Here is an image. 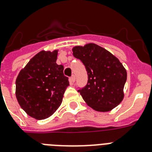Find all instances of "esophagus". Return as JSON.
Masks as SVG:
<instances>
[{"instance_id": "34e87169", "label": "esophagus", "mask_w": 152, "mask_h": 152, "mask_svg": "<svg viewBox=\"0 0 152 152\" xmlns=\"http://www.w3.org/2000/svg\"><path fill=\"white\" fill-rule=\"evenodd\" d=\"M75 75H72V76H71V78H70V81H71V83H74V81H75Z\"/></svg>"}]
</instances>
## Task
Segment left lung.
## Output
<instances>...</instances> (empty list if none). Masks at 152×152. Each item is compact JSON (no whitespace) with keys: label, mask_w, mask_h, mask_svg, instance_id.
<instances>
[{"label":"left lung","mask_w":152,"mask_h":152,"mask_svg":"<svg viewBox=\"0 0 152 152\" xmlns=\"http://www.w3.org/2000/svg\"><path fill=\"white\" fill-rule=\"evenodd\" d=\"M74 57L80 59L87 72V83L78 87L83 99L97 111H109L124 98L127 72L118 58L95 44L72 48Z\"/></svg>","instance_id":"1"}]
</instances>
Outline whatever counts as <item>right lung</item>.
<instances>
[{"instance_id":"1","label":"right lung","mask_w":152,"mask_h":152,"mask_svg":"<svg viewBox=\"0 0 152 152\" xmlns=\"http://www.w3.org/2000/svg\"><path fill=\"white\" fill-rule=\"evenodd\" d=\"M57 51L39 52L21 70L16 80V97L25 112L37 120L50 117L62 103L69 78L56 63Z\"/></svg>"}]
</instances>
